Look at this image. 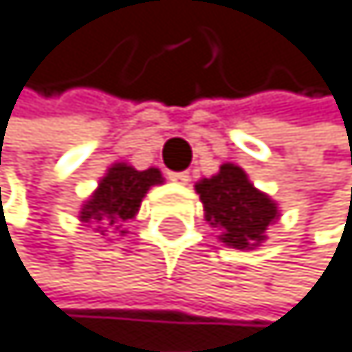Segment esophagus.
<instances>
[{
  "mask_svg": "<svg viewBox=\"0 0 352 352\" xmlns=\"http://www.w3.org/2000/svg\"><path fill=\"white\" fill-rule=\"evenodd\" d=\"M168 177L175 184H188L190 182V175L186 170H184V173H168Z\"/></svg>",
  "mask_w": 352,
  "mask_h": 352,
  "instance_id": "34e87169",
  "label": "esophagus"
}]
</instances>
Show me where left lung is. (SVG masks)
<instances>
[{
	"label": "left lung",
	"instance_id": "1",
	"mask_svg": "<svg viewBox=\"0 0 352 352\" xmlns=\"http://www.w3.org/2000/svg\"><path fill=\"white\" fill-rule=\"evenodd\" d=\"M195 193L204 204V220L220 231V243L240 252L261 247L267 240V227L280 218L278 204L229 162L211 177L199 179Z\"/></svg>",
	"mask_w": 352,
	"mask_h": 352
}]
</instances>
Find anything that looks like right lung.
Segmentation results:
<instances>
[{
    "label": "right lung",
    "mask_w": 352,
    "mask_h": 352,
    "mask_svg": "<svg viewBox=\"0 0 352 352\" xmlns=\"http://www.w3.org/2000/svg\"><path fill=\"white\" fill-rule=\"evenodd\" d=\"M159 184H164L159 168L137 170L130 164L116 162L98 179L96 190L82 202L78 220L82 227H94L100 236H125V224L137 218L146 193Z\"/></svg>",
    "instance_id": "obj_1"
}]
</instances>
